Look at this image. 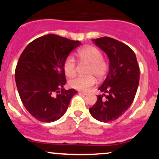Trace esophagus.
I'll return each instance as SVG.
<instances>
[{"label":"esophagus","mask_w":159,"mask_h":159,"mask_svg":"<svg viewBox=\"0 0 159 159\" xmlns=\"http://www.w3.org/2000/svg\"><path fill=\"white\" fill-rule=\"evenodd\" d=\"M80 94L84 95V96H86V95H87L88 93H84V92H80Z\"/></svg>","instance_id":"esophagus-1"}]
</instances>
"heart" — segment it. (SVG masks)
Returning a JSON list of instances; mask_svg holds the SVG:
<instances>
[{"label": "heart", "mask_w": 159, "mask_h": 159, "mask_svg": "<svg viewBox=\"0 0 159 159\" xmlns=\"http://www.w3.org/2000/svg\"><path fill=\"white\" fill-rule=\"evenodd\" d=\"M78 60L81 63H88L87 74L90 75L78 76L69 81V87L80 91H87L95 84L94 75L97 78H102L107 72V65L104 60L102 53L93 46H87L77 53ZM63 70L68 77H72L77 72V63L72 56L67 57L63 63Z\"/></svg>", "instance_id": "obj_1"}]
</instances>
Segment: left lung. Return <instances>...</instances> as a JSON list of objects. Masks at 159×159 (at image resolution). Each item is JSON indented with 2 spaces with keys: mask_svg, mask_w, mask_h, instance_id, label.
Masks as SVG:
<instances>
[{
  "mask_svg": "<svg viewBox=\"0 0 159 159\" xmlns=\"http://www.w3.org/2000/svg\"><path fill=\"white\" fill-rule=\"evenodd\" d=\"M93 41L108 57L109 72L98 88L104 93L98 95L89 111L96 120L108 123L118 119L132 104L139 84L140 69L135 54L128 45L107 36Z\"/></svg>",
  "mask_w": 159,
  "mask_h": 159,
  "instance_id": "1",
  "label": "left lung"
}]
</instances>
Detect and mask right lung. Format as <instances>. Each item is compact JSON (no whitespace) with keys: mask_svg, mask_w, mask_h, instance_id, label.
Here are the masks:
<instances>
[{"mask_svg":"<svg viewBox=\"0 0 159 159\" xmlns=\"http://www.w3.org/2000/svg\"><path fill=\"white\" fill-rule=\"evenodd\" d=\"M80 41L48 34L34 39L21 53L15 71L24 106L39 121L51 123L63 116L77 91L63 88V63Z\"/></svg>","mask_w":159,"mask_h":159,"instance_id":"1","label":"right lung"}]
</instances>
